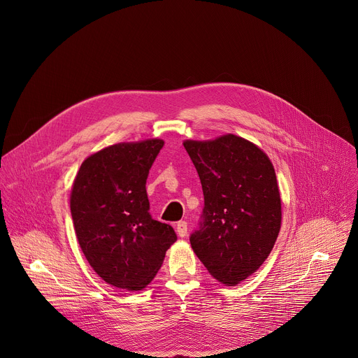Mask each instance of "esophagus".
<instances>
[{
  "mask_svg": "<svg viewBox=\"0 0 358 358\" xmlns=\"http://www.w3.org/2000/svg\"><path fill=\"white\" fill-rule=\"evenodd\" d=\"M176 231H177L178 236H181V238L187 236V232H188V224H187L185 221H180V222H177V225H176Z\"/></svg>",
  "mask_w": 358,
  "mask_h": 358,
  "instance_id": "34e87169",
  "label": "esophagus"
}]
</instances>
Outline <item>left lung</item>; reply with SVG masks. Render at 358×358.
I'll use <instances>...</instances> for the list:
<instances>
[{
  "instance_id": "1",
  "label": "left lung",
  "mask_w": 358,
  "mask_h": 358,
  "mask_svg": "<svg viewBox=\"0 0 358 358\" xmlns=\"http://www.w3.org/2000/svg\"><path fill=\"white\" fill-rule=\"evenodd\" d=\"M184 147L203 192L191 246L217 280L235 286L261 268L279 235L282 203L275 169L258 145L235 134L185 140Z\"/></svg>"
}]
</instances>
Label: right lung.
<instances>
[{
    "label": "right lung",
    "instance_id": "add662e5",
    "mask_svg": "<svg viewBox=\"0 0 358 358\" xmlns=\"http://www.w3.org/2000/svg\"><path fill=\"white\" fill-rule=\"evenodd\" d=\"M163 145L160 138L109 145L89 156L73 181L71 214L80 249L119 289H144L177 241L173 227L148 213L145 181Z\"/></svg>",
    "mask_w": 358,
    "mask_h": 358
}]
</instances>
